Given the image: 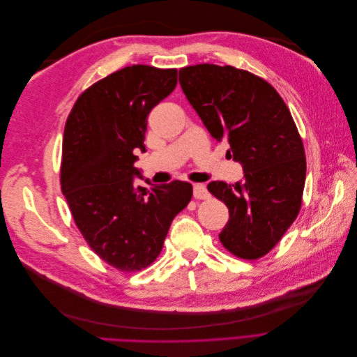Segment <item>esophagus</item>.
I'll list each match as a JSON object with an SVG mask.
<instances>
[{
    "label": "esophagus",
    "instance_id": "esophagus-1",
    "mask_svg": "<svg viewBox=\"0 0 357 357\" xmlns=\"http://www.w3.org/2000/svg\"><path fill=\"white\" fill-rule=\"evenodd\" d=\"M193 197H195V199H207L210 193L204 185H193Z\"/></svg>",
    "mask_w": 357,
    "mask_h": 357
}]
</instances>
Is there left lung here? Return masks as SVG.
Instances as JSON below:
<instances>
[{
	"label": "left lung",
	"mask_w": 357,
	"mask_h": 357,
	"mask_svg": "<svg viewBox=\"0 0 357 357\" xmlns=\"http://www.w3.org/2000/svg\"><path fill=\"white\" fill-rule=\"evenodd\" d=\"M178 82L211 137L228 143L243 167V181L207 186L229 208L219 238L235 256L262 257L296 219L305 185L304 144L287 105L268 82L231 66L181 68Z\"/></svg>",
	"instance_id": "1"
}]
</instances>
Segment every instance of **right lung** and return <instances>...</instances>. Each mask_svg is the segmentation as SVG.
I'll use <instances>...</instances> for the list:
<instances>
[{
    "instance_id": "obj_1",
    "label": "right lung",
    "mask_w": 357,
    "mask_h": 357,
    "mask_svg": "<svg viewBox=\"0 0 357 357\" xmlns=\"http://www.w3.org/2000/svg\"><path fill=\"white\" fill-rule=\"evenodd\" d=\"M177 70L125 67L86 89L63 129L61 188L92 250L119 271L159 256L172 219L192 198L188 181L138 186L147 116L174 91Z\"/></svg>"
}]
</instances>
